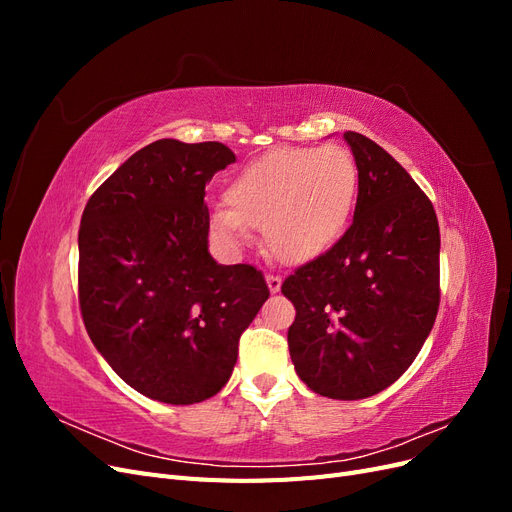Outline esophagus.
I'll use <instances>...</instances> for the list:
<instances>
[{
    "label": "esophagus",
    "mask_w": 512,
    "mask_h": 512,
    "mask_svg": "<svg viewBox=\"0 0 512 512\" xmlns=\"http://www.w3.org/2000/svg\"><path fill=\"white\" fill-rule=\"evenodd\" d=\"M267 286H269V290H271L273 294L280 292V288H282V277L269 273V275H267Z\"/></svg>",
    "instance_id": "1"
}]
</instances>
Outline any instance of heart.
<instances>
[{"mask_svg": "<svg viewBox=\"0 0 512 512\" xmlns=\"http://www.w3.org/2000/svg\"><path fill=\"white\" fill-rule=\"evenodd\" d=\"M359 192V168L344 147H277L245 164L215 207L211 230L230 247L262 228L271 258L307 265L344 235Z\"/></svg>", "mask_w": 512, "mask_h": 512, "instance_id": "1", "label": "heart"}]
</instances>
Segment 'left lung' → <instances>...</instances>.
Segmentation results:
<instances>
[{"mask_svg": "<svg viewBox=\"0 0 512 512\" xmlns=\"http://www.w3.org/2000/svg\"><path fill=\"white\" fill-rule=\"evenodd\" d=\"M344 138L359 168L354 220L282 292L297 309L288 348L299 378L350 401L384 391L421 352L440 305V226L404 166L359 132Z\"/></svg>", "mask_w": 512, "mask_h": 512, "instance_id": "8db88e82", "label": "left lung"}]
</instances>
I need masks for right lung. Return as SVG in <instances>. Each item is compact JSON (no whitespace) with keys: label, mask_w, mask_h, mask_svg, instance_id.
<instances>
[{"label":"right lung","mask_w":512,"mask_h":512,"mask_svg":"<svg viewBox=\"0 0 512 512\" xmlns=\"http://www.w3.org/2000/svg\"><path fill=\"white\" fill-rule=\"evenodd\" d=\"M232 162L222 143L162 138L123 162L81 218L85 329L123 382L164 404L220 393L269 299L256 267L218 265L207 250L205 185Z\"/></svg>","instance_id":"right-lung-1"}]
</instances>
